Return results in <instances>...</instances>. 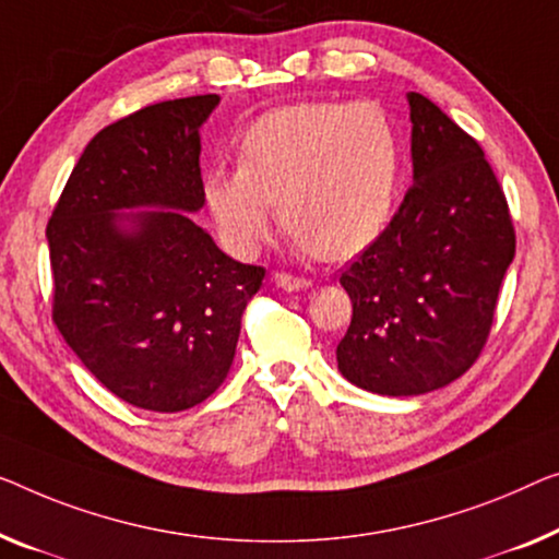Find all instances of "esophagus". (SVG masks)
<instances>
[{"instance_id":"34e87169","label":"esophagus","mask_w":559,"mask_h":559,"mask_svg":"<svg viewBox=\"0 0 559 559\" xmlns=\"http://www.w3.org/2000/svg\"><path fill=\"white\" fill-rule=\"evenodd\" d=\"M273 281H276V286L283 290H304L311 286V281L304 278V276H294V273H286V271H276L273 273Z\"/></svg>"}]
</instances>
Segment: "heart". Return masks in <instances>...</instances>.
Returning a JSON list of instances; mask_svg holds the SVG:
<instances>
[{"label": "heart", "mask_w": 559, "mask_h": 559, "mask_svg": "<svg viewBox=\"0 0 559 559\" xmlns=\"http://www.w3.org/2000/svg\"><path fill=\"white\" fill-rule=\"evenodd\" d=\"M404 147L377 103H296L248 124L238 165L205 175V203L223 240L253 253L276 221L316 258L359 253L389 223Z\"/></svg>", "instance_id": "obj_1"}]
</instances>
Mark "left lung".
Listing matches in <instances>:
<instances>
[{
    "instance_id": "obj_1",
    "label": "left lung",
    "mask_w": 559,
    "mask_h": 559,
    "mask_svg": "<svg viewBox=\"0 0 559 559\" xmlns=\"http://www.w3.org/2000/svg\"><path fill=\"white\" fill-rule=\"evenodd\" d=\"M409 107L414 186L338 278L354 304L338 369L384 396L427 394L472 369L518 246L481 145L424 95L409 93Z\"/></svg>"
}]
</instances>
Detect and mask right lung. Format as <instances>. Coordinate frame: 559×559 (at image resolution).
I'll use <instances>...</instances> for the list:
<instances>
[{
	"label": "right lung",
	"mask_w": 559,
	"mask_h": 559,
	"mask_svg": "<svg viewBox=\"0 0 559 559\" xmlns=\"http://www.w3.org/2000/svg\"><path fill=\"white\" fill-rule=\"evenodd\" d=\"M218 95L147 105L90 140L47 223L52 321L115 396L186 412L226 381L265 269L233 261L182 211L205 203L198 128ZM157 204L122 234L120 206Z\"/></svg>",
	"instance_id": "obj_1"
}]
</instances>
